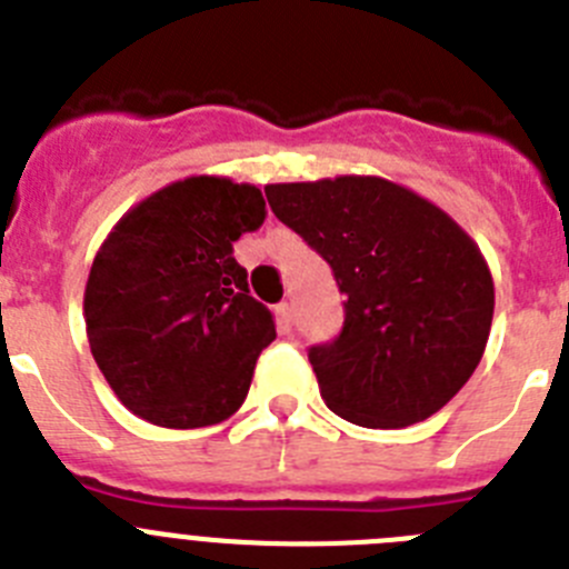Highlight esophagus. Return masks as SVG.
Segmentation results:
<instances>
[{
  "label": "esophagus",
  "mask_w": 569,
  "mask_h": 569,
  "mask_svg": "<svg viewBox=\"0 0 569 569\" xmlns=\"http://www.w3.org/2000/svg\"><path fill=\"white\" fill-rule=\"evenodd\" d=\"M276 321H279V333H290L293 330V308L288 301L276 305Z\"/></svg>",
  "instance_id": "1"
}]
</instances>
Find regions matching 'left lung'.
<instances>
[{"mask_svg": "<svg viewBox=\"0 0 569 569\" xmlns=\"http://www.w3.org/2000/svg\"><path fill=\"white\" fill-rule=\"evenodd\" d=\"M264 196L345 293L341 333L308 350L325 405L385 430L439 413L490 336L496 293L479 244L433 202L379 176L268 184Z\"/></svg>", "mask_w": 569, "mask_h": 569, "instance_id": "1", "label": "left lung"}]
</instances>
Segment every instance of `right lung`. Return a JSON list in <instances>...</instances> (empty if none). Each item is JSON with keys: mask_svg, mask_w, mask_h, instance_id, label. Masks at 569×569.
Wrapping results in <instances>:
<instances>
[{"mask_svg": "<svg viewBox=\"0 0 569 569\" xmlns=\"http://www.w3.org/2000/svg\"><path fill=\"white\" fill-rule=\"evenodd\" d=\"M264 216L253 184L190 176L130 208L102 241L84 288L90 353L150 425H219L248 396L276 325L233 241Z\"/></svg>", "mask_w": 569, "mask_h": 569, "instance_id": "right-lung-1", "label": "right lung"}]
</instances>
